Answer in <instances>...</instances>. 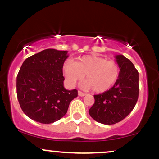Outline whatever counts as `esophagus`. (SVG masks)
Here are the masks:
<instances>
[{
	"mask_svg": "<svg viewBox=\"0 0 159 159\" xmlns=\"http://www.w3.org/2000/svg\"><path fill=\"white\" fill-rule=\"evenodd\" d=\"M78 93L79 96H84L86 95V93H82V92H81V91H78Z\"/></svg>",
	"mask_w": 159,
	"mask_h": 159,
	"instance_id": "obj_1",
	"label": "esophagus"
}]
</instances>
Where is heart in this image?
Listing matches in <instances>:
<instances>
[{
  "label": "heart",
  "instance_id": "1",
  "mask_svg": "<svg viewBox=\"0 0 159 159\" xmlns=\"http://www.w3.org/2000/svg\"><path fill=\"white\" fill-rule=\"evenodd\" d=\"M63 72L66 83L73 87L78 81L85 79L81 87L84 90L92 88L96 93H103L110 89L117 80L120 69L117 63L96 55H84L75 62L66 61L63 65Z\"/></svg>",
  "mask_w": 159,
  "mask_h": 159
}]
</instances>
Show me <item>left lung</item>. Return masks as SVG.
Segmentation results:
<instances>
[{"label": "left lung", "mask_w": 159, "mask_h": 159, "mask_svg": "<svg viewBox=\"0 0 159 159\" xmlns=\"http://www.w3.org/2000/svg\"><path fill=\"white\" fill-rule=\"evenodd\" d=\"M115 58L120 69L117 80L109 90L94 95V104L89 110L93 119L105 125L119 123L126 117L139 95V77L134 64L123 55Z\"/></svg>", "instance_id": "left-lung-1"}]
</instances>
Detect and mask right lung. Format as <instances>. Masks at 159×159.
<instances>
[{"instance_id":"add662e5","label":"right lung","mask_w":159,"mask_h":159,"mask_svg":"<svg viewBox=\"0 0 159 159\" xmlns=\"http://www.w3.org/2000/svg\"><path fill=\"white\" fill-rule=\"evenodd\" d=\"M67 51L48 48L27 57L16 78V90L23 112L34 121L52 123L66 114L78 90L63 87V65Z\"/></svg>"}]
</instances>
